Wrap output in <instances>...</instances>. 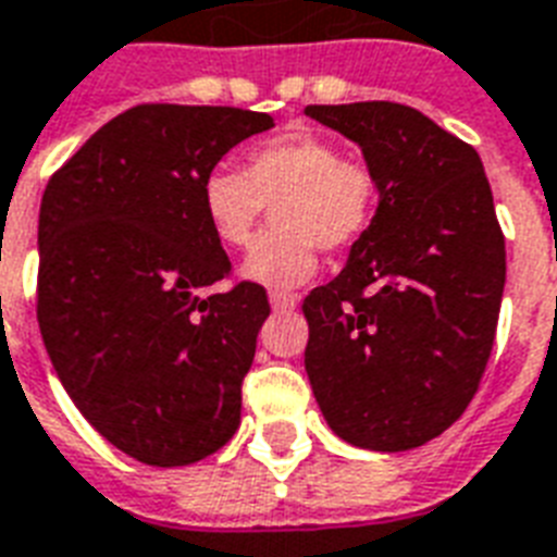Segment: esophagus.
Instances as JSON below:
<instances>
[{"instance_id":"esophagus-1","label":"esophagus","mask_w":557,"mask_h":557,"mask_svg":"<svg viewBox=\"0 0 557 557\" xmlns=\"http://www.w3.org/2000/svg\"><path fill=\"white\" fill-rule=\"evenodd\" d=\"M269 304H271V309H274V312H283V309H295L297 297L288 295V292H271Z\"/></svg>"}]
</instances>
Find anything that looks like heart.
<instances>
[{
	"label": "heart",
	"mask_w": 557,
	"mask_h": 557,
	"mask_svg": "<svg viewBox=\"0 0 557 557\" xmlns=\"http://www.w3.org/2000/svg\"><path fill=\"white\" fill-rule=\"evenodd\" d=\"M376 177L359 160H345L333 139L292 131L265 139L245 157V172L215 165L201 181V210L215 239L245 248L274 207L277 231L262 236L239 274L265 288L304 286L318 271V248H350L376 215Z\"/></svg>",
	"instance_id": "heart-1"
}]
</instances>
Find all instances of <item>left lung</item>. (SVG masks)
Returning a JSON list of instances; mask_svg holds the SVG:
<instances>
[{
	"label": "left lung",
	"mask_w": 557,
	"mask_h": 557,
	"mask_svg": "<svg viewBox=\"0 0 557 557\" xmlns=\"http://www.w3.org/2000/svg\"><path fill=\"white\" fill-rule=\"evenodd\" d=\"M362 148L380 203L347 265L304 300L312 394L330 430L373 453L438 438L494 347L505 239L476 148L394 101L312 104Z\"/></svg>",
	"instance_id": "8db88e82"
}]
</instances>
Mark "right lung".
I'll list each match as a JSON object with an SVG mask.
<instances>
[{"label":"right lung","mask_w":557,"mask_h":557,"mask_svg":"<svg viewBox=\"0 0 557 557\" xmlns=\"http://www.w3.org/2000/svg\"><path fill=\"white\" fill-rule=\"evenodd\" d=\"M269 127L253 110L139 104L42 193V345L92 430L143 465H195L239 430L242 380L271 309L257 283L203 295L231 260L203 219L201 181Z\"/></svg>","instance_id":"1"}]
</instances>
